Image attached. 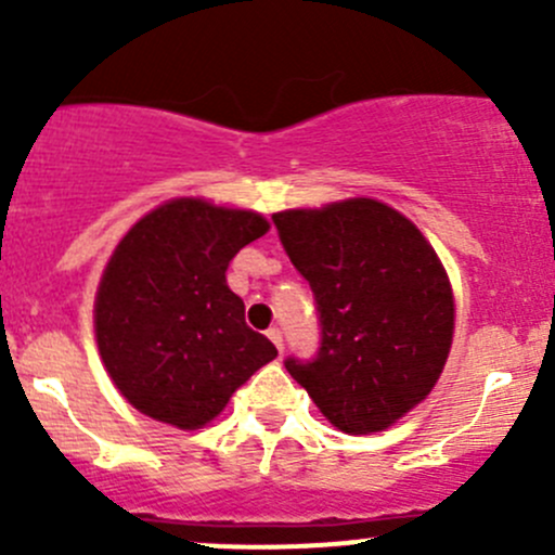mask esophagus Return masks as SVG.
Returning <instances> with one entry per match:
<instances>
[{"label": "esophagus", "instance_id": "esophagus-1", "mask_svg": "<svg viewBox=\"0 0 555 555\" xmlns=\"http://www.w3.org/2000/svg\"><path fill=\"white\" fill-rule=\"evenodd\" d=\"M268 338H271V344L276 346V349H279V354H282V351H284V338H282V330H279V327H271V330H268Z\"/></svg>", "mask_w": 555, "mask_h": 555}]
</instances>
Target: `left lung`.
I'll return each mask as SVG.
<instances>
[{"instance_id": "left-lung-1", "label": "left lung", "mask_w": 555, "mask_h": 555, "mask_svg": "<svg viewBox=\"0 0 555 555\" xmlns=\"http://www.w3.org/2000/svg\"><path fill=\"white\" fill-rule=\"evenodd\" d=\"M309 279L322 349L289 376L346 435L384 433L438 384L451 354V279L424 233L378 198H344L273 215Z\"/></svg>"}]
</instances>
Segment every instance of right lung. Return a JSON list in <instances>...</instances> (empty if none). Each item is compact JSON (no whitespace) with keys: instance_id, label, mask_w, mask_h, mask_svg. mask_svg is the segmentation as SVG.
<instances>
[{"instance_id":"obj_1","label":"right lung","mask_w":555,"mask_h":555,"mask_svg":"<svg viewBox=\"0 0 555 555\" xmlns=\"http://www.w3.org/2000/svg\"><path fill=\"white\" fill-rule=\"evenodd\" d=\"M271 222L198 195L139 217L106 260L93 330L106 376L128 405L169 427H206L276 357L244 322L228 262Z\"/></svg>"}]
</instances>
